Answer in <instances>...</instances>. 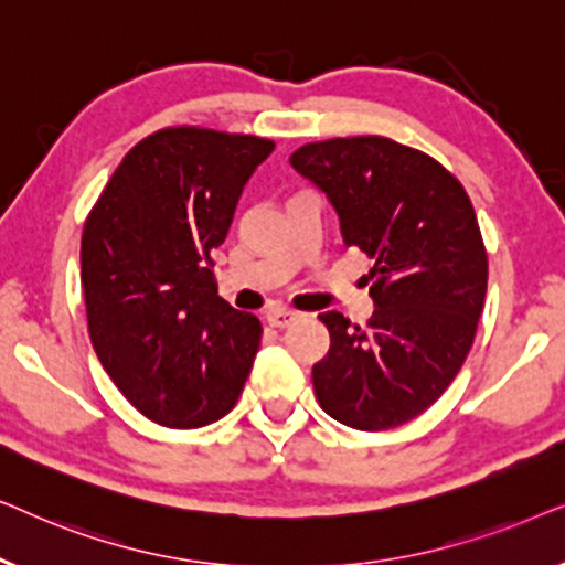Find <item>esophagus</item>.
<instances>
[{"instance_id": "34e87169", "label": "esophagus", "mask_w": 565, "mask_h": 565, "mask_svg": "<svg viewBox=\"0 0 565 565\" xmlns=\"http://www.w3.org/2000/svg\"><path fill=\"white\" fill-rule=\"evenodd\" d=\"M265 319H267L269 327H275V329H288V327H292V323H296V321L300 319V313L290 311V308H273V311H267Z\"/></svg>"}]
</instances>
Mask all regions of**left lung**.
<instances>
[{"instance_id": "8db88e82", "label": "left lung", "mask_w": 565, "mask_h": 565, "mask_svg": "<svg viewBox=\"0 0 565 565\" xmlns=\"http://www.w3.org/2000/svg\"><path fill=\"white\" fill-rule=\"evenodd\" d=\"M290 167L339 215L347 246L375 259L365 329L329 311V354L313 391L331 419L381 431L406 424L443 396L473 344L489 262L462 184L427 153L391 138L308 143Z\"/></svg>"}]
</instances>
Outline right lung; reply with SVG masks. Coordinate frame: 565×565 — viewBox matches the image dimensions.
I'll list each match as a JSON object with an SVG mask.
<instances>
[{
	"label": "right lung",
	"mask_w": 565,
	"mask_h": 565,
	"mask_svg": "<svg viewBox=\"0 0 565 565\" xmlns=\"http://www.w3.org/2000/svg\"><path fill=\"white\" fill-rule=\"evenodd\" d=\"M273 149L257 136L159 130L126 153L84 226L92 344L122 396L161 427L218 422L252 373L262 323L218 296L211 252Z\"/></svg>",
	"instance_id": "add662e5"
}]
</instances>
